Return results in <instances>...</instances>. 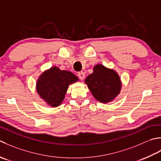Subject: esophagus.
I'll return each mask as SVG.
<instances>
[{
	"mask_svg": "<svg viewBox=\"0 0 161 161\" xmlns=\"http://www.w3.org/2000/svg\"><path fill=\"white\" fill-rule=\"evenodd\" d=\"M78 76L80 80H83L85 78V73L83 71H80L78 73Z\"/></svg>",
	"mask_w": 161,
	"mask_h": 161,
	"instance_id": "34e87169",
	"label": "esophagus"
}]
</instances>
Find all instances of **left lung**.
<instances>
[{
	"instance_id": "left-lung-1",
	"label": "left lung",
	"mask_w": 161,
	"mask_h": 161,
	"mask_svg": "<svg viewBox=\"0 0 161 161\" xmlns=\"http://www.w3.org/2000/svg\"><path fill=\"white\" fill-rule=\"evenodd\" d=\"M85 83L95 99L103 103L113 101L122 89V82L117 72L101 64L95 65L93 73L85 78Z\"/></svg>"
}]
</instances>
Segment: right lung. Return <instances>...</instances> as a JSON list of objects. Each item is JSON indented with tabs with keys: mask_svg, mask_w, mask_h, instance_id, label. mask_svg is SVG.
<instances>
[{
	"mask_svg": "<svg viewBox=\"0 0 161 161\" xmlns=\"http://www.w3.org/2000/svg\"><path fill=\"white\" fill-rule=\"evenodd\" d=\"M78 80V77L71 72L52 67L39 76L36 90L48 106L55 108L63 101L69 85Z\"/></svg>",
	"mask_w": 161,
	"mask_h": 161,
	"instance_id": "add662e5",
	"label": "right lung"
}]
</instances>
